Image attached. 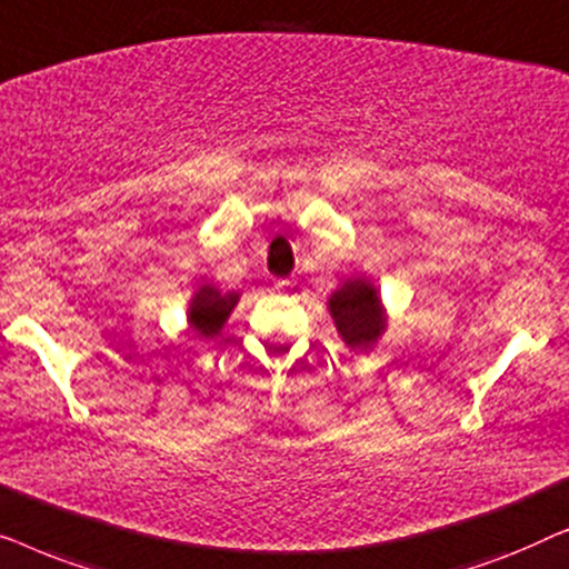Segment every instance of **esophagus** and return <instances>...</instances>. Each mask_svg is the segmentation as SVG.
<instances>
[{
  "mask_svg": "<svg viewBox=\"0 0 569 569\" xmlns=\"http://www.w3.org/2000/svg\"><path fill=\"white\" fill-rule=\"evenodd\" d=\"M284 284H287V282H277L274 290H284Z\"/></svg>",
  "mask_w": 569,
  "mask_h": 569,
  "instance_id": "1",
  "label": "esophagus"
}]
</instances>
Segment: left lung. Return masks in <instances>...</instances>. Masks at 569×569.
Instances as JSON below:
<instances>
[{
	"instance_id": "left-lung-1",
	"label": "left lung",
	"mask_w": 569,
	"mask_h": 569,
	"mask_svg": "<svg viewBox=\"0 0 569 569\" xmlns=\"http://www.w3.org/2000/svg\"><path fill=\"white\" fill-rule=\"evenodd\" d=\"M329 310L339 337L352 349H370L386 329V310L368 279H347L329 298Z\"/></svg>"
}]
</instances>
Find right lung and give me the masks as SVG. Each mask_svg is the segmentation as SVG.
<instances>
[{
  "mask_svg": "<svg viewBox=\"0 0 569 569\" xmlns=\"http://www.w3.org/2000/svg\"><path fill=\"white\" fill-rule=\"evenodd\" d=\"M238 292H220L214 284H201L191 298L189 326L197 331V337H217L230 318L232 308L238 306Z\"/></svg>",
  "mask_w": 569,
  "mask_h": 569,
  "instance_id": "1",
  "label": "right lung"
}]
</instances>
